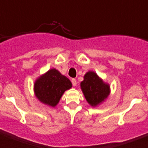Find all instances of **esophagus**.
I'll use <instances>...</instances> for the list:
<instances>
[{
	"label": "esophagus",
	"mask_w": 148,
	"mask_h": 148,
	"mask_svg": "<svg viewBox=\"0 0 148 148\" xmlns=\"http://www.w3.org/2000/svg\"><path fill=\"white\" fill-rule=\"evenodd\" d=\"M72 83H73V86H75L77 85V81L75 79H72Z\"/></svg>",
	"instance_id": "1"
}]
</instances>
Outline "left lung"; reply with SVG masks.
<instances>
[{
  "instance_id": "obj_1",
  "label": "left lung",
  "mask_w": 148,
  "mask_h": 148,
  "mask_svg": "<svg viewBox=\"0 0 148 148\" xmlns=\"http://www.w3.org/2000/svg\"><path fill=\"white\" fill-rule=\"evenodd\" d=\"M81 88L85 98L91 106H97L110 94V86L105 84L94 72H88L81 82Z\"/></svg>"
}]
</instances>
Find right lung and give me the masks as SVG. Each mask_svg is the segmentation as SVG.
Instances as JSON below:
<instances>
[{"instance_id":"1","label":"right lung","mask_w":148,"mask_h":148,"mask_svg":"<svg viewBox=\"0 0 148 148\" xmlns=\"http://www.w3.org/2000/svg\"><path fill=\"white\" fill-rule=\"evenodd\" d=\"M71 87L72 83L67 77L52 69L35 82V92L42 103L55 107L64 91Z\"/></svg>"}]
</instances>
